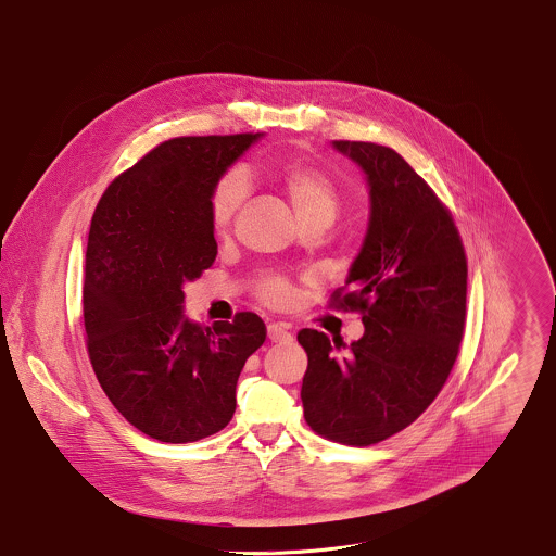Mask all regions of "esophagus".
<instances>
[{
    "label": "esophagus",
    "instance_id": "obj_1",
    "mask_svg": "<svg viewBox=\"0 0 556 556\" xmlns=\"http://www.w3.org/2000/svg\"><path fill=\"white\" fill-rule=\"evenodd\" d=\"M266 334H268L270 342L292 341V332L288 330L286 324H268Z\"/></svg>",
    "mask_w": 556,
    "mask_h": 556
}]
</instances>
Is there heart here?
<instances>
[{
	"label": "heart",
	"mask_w": 556,
	"mask_h": 556,
	"mask_svg": "<svg viewBox=\"0 0 556 556\" xmlns=\"http://www.w3.org/2000/svg\"><path fill=\"white\" fill-rule=\"evenodd\" d=\"M277 181L286 190L300 222L306 217H334L339 210V192L328 175L302 165H286L277 172ZM250 194V181L245 173L228 172L215 186L212 194V222L217 232L230 228L239 210ZM262 296L268 302H286L290 288L281 279H270L262 286Z\"/></svg>",
	"instance_id": "b5f03b06"
}]
</instances>
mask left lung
<instances>
[{
    "mask_svg": "<svg viewBox=\"0 0 556 556\" xmlns=\"http://www.w3.org/2000/svg\"><path fill=\"white\" fill-rule=\"evenodd\" d=\"M368 184L370 215L337 306L362 311L349 346L304 328L306 424L319 435L368 446L408 428L440 393L466 326L468 262L451 214L391 148L332 141ZM346 348L344 354L336 349Z\"/></svg>",
    "mask_w": 556,
    "mask_h": 556,
    "instance_id": "obj_1",
    "label": "left lung"
}]
</instances>
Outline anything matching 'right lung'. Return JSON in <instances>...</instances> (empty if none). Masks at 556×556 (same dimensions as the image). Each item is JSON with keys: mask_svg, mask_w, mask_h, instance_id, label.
<instances>
[{"mask_svg": "<svg viewBox=\"0 0 556 556\" xmlns=\"http://www.w3.org/2000/svg\"><path fill=\"white\" fill-rule=\"evenodd\" d=\"M264 132L177 137L116 177L88 232L85 328L97 381L132 428L184 444L226 428L245 359L266 339L254 313L201 326L184 286L214 264L212 194Z\"/></svg>", "mask_w": 556, "mask_h": 556, "instance_id": "add662e5", "label": "right lung"}]
</instances>
